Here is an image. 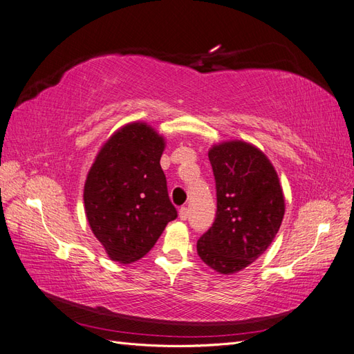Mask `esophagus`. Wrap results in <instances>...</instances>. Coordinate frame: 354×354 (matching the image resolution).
<instances>
[{"mask_svg":"<svg viewBox=\"0 0 354 354\" xmlns=\"http://www.w3.org/2000/svg\"><path fill=\"white\" fill-rule=\"evenodd\" d=\"M178 216L181 220H187L189 218V209L187 207H181L180 211H178Z\"/></svg>","mask_w":354,"mask_h":354,"instance_id":"1","label":"esophagus"}]
</instances>
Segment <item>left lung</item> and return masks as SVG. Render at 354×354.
I'll return each mask as SVG.
<instances>
[{"label": "left lung", "instance_id": "8db88e82", "mask_svg": "<svg viewBox=\"0 0 354 354\" xmlns=\"http://www.w3.org/2000/svg\"><path fill=\"white\" fill-rule=\"evenodd\" d=\"M217 192L212 226L198 239L201 260L223 274L250 266L274 239L285 214L276 171L266 155L245 142L214 146L209 153Z\"/></svg>", "mask_w": 354, "mask_h": 354}]
</instances>
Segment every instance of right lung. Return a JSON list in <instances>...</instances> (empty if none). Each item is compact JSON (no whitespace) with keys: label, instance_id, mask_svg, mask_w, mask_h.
Segmentation results:
<instances>
[{"label":"right lung","instance_id":"1","mask_svg":"<svg viewBox=\"0 0 354 354\" xmlns=\"http://www.w3.org/2000/svg\"><path fill=\"white\" fill-rule=\"evenodd\" d=\"M164 146L152 127L128 124L104 143L87 176L85 214L113 261L142 259L177 218L159 164Z\"/></svg>","mask_w":354,"mask_h":354}]
</instances>
